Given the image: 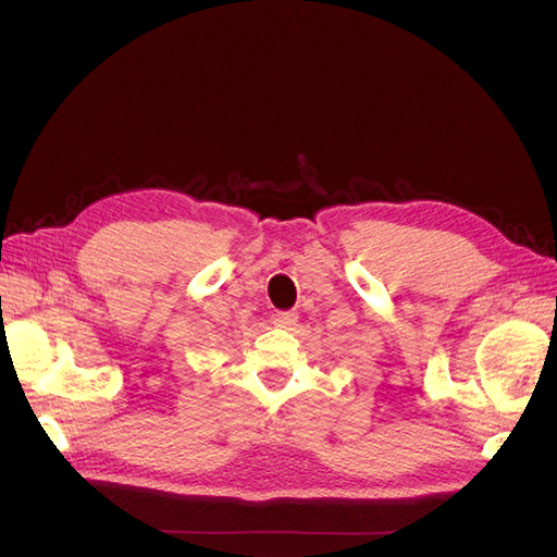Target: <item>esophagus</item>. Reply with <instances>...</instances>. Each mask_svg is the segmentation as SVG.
<instances>
[{"mask_svg": "<svg viewBox=\"0 0 557 557\" xmlns=\"http://www.w3.org/2000/svg\"><path fill=\"white\" fill-rule=\"evenodd\" d=\"M274 325L281 330H293L297 325V313L295 311H278L274 315Z\"/></svg>", "mask_w": 557, "mask_h": 557, "instance_id": "1", "label": "esophagus"}]
</instances>
